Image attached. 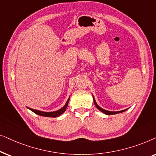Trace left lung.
Here are the masks:
<instances>
[{
	"label": "left lung",
	"instance_id": "obj_1",
	"mask_svg": "<svg viewBox=\"0 0 156 156\" xmlns=\"http://www.w3.org/2000/svg\"><path fill=\"white\" fill-rule=\"evenodd\" d=\"M93 97V99H94V104L96 106V107H97L99 111H101L102 113H104V114H105L106 115H113V114H119V113H122L123 112H126V111L128 110V108L126 109H124V110H121V111H119V112H111V111H108V110H106V109H104V108H102L101 107H100V106L98 105L97 102H96V100L94 99V96L92 95Z\"/></svg>",
	"mask_w": 156,
	"mask_h": 156
}]
</instances>
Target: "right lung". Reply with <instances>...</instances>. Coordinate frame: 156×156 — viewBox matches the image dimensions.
<instances>
[{
  "instance_id": "right-lung-1",
  "label": "right lung",
  "mask_w": 156,
  "mask_h": 156,
  "mask_svg": "<svg viewBox=\"0 0 156 156\" xmlns=\"http://www.w3.org/2000/svg\"><path fill=\"white\" fill-rule=\"evenodd\" d=\"M69 97L68 100L66 102L65 105L63 106L62 108H61L60 109L56 111V112H42V111H39V110H37V109H33V108H29L27 107V108H29L30 110H31L32 112L35 113V114H37V115H40V116H46V117H57L59 116H60L61 114H62L64 112L66 111V108H67V106H68V104H69Z\"/></svg>"
}]
</instances>
